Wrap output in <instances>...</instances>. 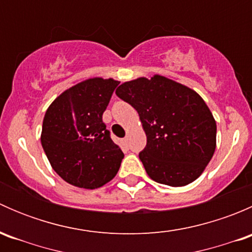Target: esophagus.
<instances>
[{"label":"esophagus","mask_w":252,"mask_h":252,"mask_svg":"<svg viewBox=\"0 0 252 252\" xmlns=\"http://www.w3.org/2000/svg\"><path fill=\"white\" fill-rule=\"evenodd\" d=\"M122 147H123L124 150H126L128 149V139L126 138H124V139H122Z\"/></svg>","instance_id":"1"}]
</instances>
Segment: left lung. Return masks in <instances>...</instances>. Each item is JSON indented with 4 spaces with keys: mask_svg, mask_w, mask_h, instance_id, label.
I'll return each mask as SVG.
<instances>
[{
    "mask_svg": "<svg viewBox=\"0 0 252 252\" xmlns=\"http://www.w3.org/2000/svg\"><path fill=\"white\" fill-rule=\"evenodd\" d=\"M116 94L140 117L147 142L139 158L149 177L169 187L197 179L215 154L217 133L201 96L162 75L126 81Z\"/></svg>",
    "mask_w": 252,
    "mask_h": 252,
    "instance_id": "obj_1",
    "label": "left lung"
}]
</instances>
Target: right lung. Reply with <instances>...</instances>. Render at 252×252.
<instances>
[{"label": "right lung", "instance_id": "add662e5", "mask_svg": "<svg viewBox=\"0 0 252 252\" xmlns=\"http://www.w3.org/2000/svg\"><path fill=\"white\" fill-rule=\"evenodd\" d=\"M119 81L91 78L61 94L47 108L41 144L55 172L84 189L102 187L118 172L124 155L102 122Z\"/></svg>", "mask_w": 252, "mask_h": 252}]
</instances>
